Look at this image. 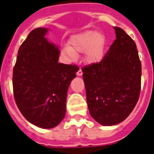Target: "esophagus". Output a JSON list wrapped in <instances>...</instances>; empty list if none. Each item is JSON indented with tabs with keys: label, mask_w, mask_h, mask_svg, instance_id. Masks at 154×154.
<instances>
[{
	"label": "esophagus",
	"mask_w": 154,
	"mask_h": 154,
	"mask_svg": "<svg viewBox=\"0 0 154 154\" xmlns=\"http://www.w3.org/2000/svg\"><path fill=\"white\" fill-rule=\"evenodd\" d=\"M82 74H83V72H82V70H81V69L80 68L79 69H78V71L77 72V76H82Z\"/></svg>",
	"instance_id": "esophagus-1"
}]
</instances>
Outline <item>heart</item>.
<instances>
[{
    "label": "heart",
    "instance_id": "heart-1",
    "mask_svg": "<svg viewBox=\"0 0 154 154\" xmlns=\"http://www.w3.org/2000/svg\"><path fill=\"white\" fill-rule=\"evenodd\" d=\"M106 45L105 35L95 30H86L71 37L69 46L66 45L63 52L70 61L77 58V53L85 52V60L95 63L103 59Z\"/></svg>",
    "mask_w": 154,
    "mask_h": 154
}]
</instances>
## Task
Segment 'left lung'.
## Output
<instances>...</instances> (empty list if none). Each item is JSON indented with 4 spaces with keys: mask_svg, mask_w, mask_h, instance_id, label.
Instances as JSON below:
<instances>
[{
    "mask_svg": "<svg viewBox=\"0 0 154 154\" xmlns=\"http://www.w3.org/2000/svg\"><path fill=\"white\" fill-rule=\"evenodd\" d=\"M113 29L116 40L101 62L82 69L90 114L104 126L128 117L141 89L142 66L135 41L120 27Z\"/></svg>",
    "mask_w": 154,
    "mask_h": 154,
    "instance_id": "8db88e82",
    "label": "left lung"
}]
</instances>
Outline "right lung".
<instances>
[{"mask_svg":"<svg viewBox=\"0 0 154 154\" xmlns=\"http://www.w3.org/2000/svg\"><path fill=\"white\" fill-rule=\"evenodd\" d=\"M48 28L29 33L13 69L15 103L23 117L41 128L56 127L66 114L67 91L79 68L59 63L57 45L45 37Z\"/></svg>","mask_w":154,"mask_h":154,"instance_id":"obj_1","label":"right lung"}]
</instances>
